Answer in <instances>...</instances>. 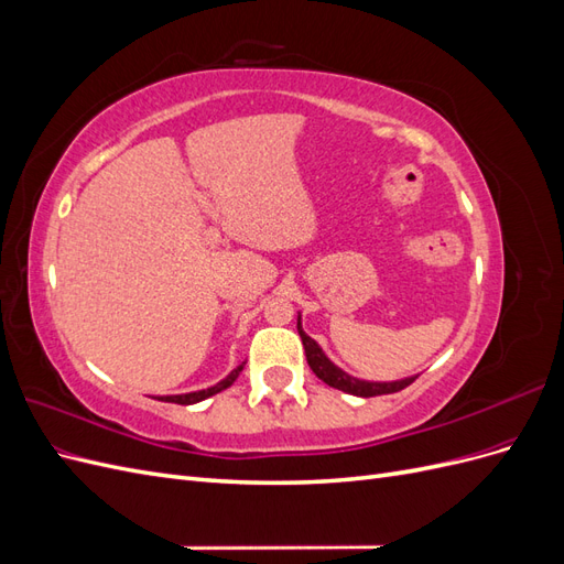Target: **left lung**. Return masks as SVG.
<instances>
[{"label":"left lung","mask_w":564,"mask_h":564,"mask_svg":"<svg viewBox=\"0 0 564 564\" xmlns=\"http://www.w3.org/2000/svg\"><path fill=\"white\" fill-rule=\"evenodd\" d=\"M296 327H299V334H301V340H303V350H305V360H308L311 369L315 371V377L322 379L327 386L332 388H338L348 392V395H357V398H373V395H388V392H398L402 388H406L409 383H412L419 373H414V377H404V379H398V381H365V379H357V377H350L348 371L340 369L338 365H334L327 352L322 350V346L317 344L315 338H311L308 334H305L303 324H301V313H299V319H296Z\"/></svg>","instance_id":"obj_1"}]
</instances>
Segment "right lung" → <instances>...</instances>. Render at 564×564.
Segmentation results:
<instances>
[{
	"label": "right lung",
	"instance_id": "add662e5",
	"mask_svg": "<svg viewBox=\"0 0 564 564\" xmlns=\"http://www.w3.org/2000/svg\"><path fill=\"white\" fill-rule=\"evenodd\" d=\"M245 369V365H240L237 369H232L226 379H220L218 383L209 386V388H202V390H193V392H181V395H155V400H162V402H176V404H197L202 400H207L212 395H216V392L226 390L228 386L235 383V379L240 377V371Z\"/></svg>",
	"mask_w": 564,
	"mask_h": 564
}]
</instances>
